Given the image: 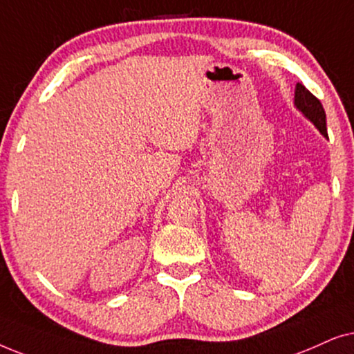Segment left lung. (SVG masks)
I'll return each instance as SVG.
<instances>
[{
  "instance_id": "obj_1",
  "label": "left lung",
  "mask_w": 354,
  "mask_h": 354,
  "mask_svg": "<svg viewBox=\"0 0 354 354\" xmlns=\"http://www.w3.org/2000/svg\"><path fill=\"white\" fill-rule=\"evenodd\" d=\"M295 106L313 122L325 139H328L327 126H325V110L322 103L299 82L296 84L295 88Z\"/></svg>"
}]
</instances>
